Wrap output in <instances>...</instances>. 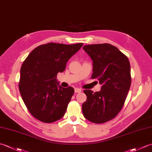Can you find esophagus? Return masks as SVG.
I'll list each match as a JSON object with an SVG mask.
<instances>
[{"label": "esophagus", "instance_id": "esophagus-1", "mask_svg": "<svg viewBox=\"0 0 152 152\" xmlns=\"http://www.w3.org/2000/svg\"><path fill=\"white\" fill-rule=\"evenodd\" d=\"M74 91H75V93H80L82 92V89L79 88H75L74 89Z\"/></svg>", "mask_w": 152, "mask_h": 152}]
</instances>
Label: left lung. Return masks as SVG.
I'll return each mask as SVG.
<instances>
[{
	"label": "left lung",
	"instance_id": "obj_1",
	"mask_svg": "<svg viewBox=\"0 0 152 152\" xmlns=\"http://www.w3.org/2000/svg\"><path fill=\"white\" fill-rule=\"evenodd\" d=\"M82 48L93 61L91 78L102 86L99 91H83L87 100L82 104L83 114L90 121L102 124L115 118L124 104L131 83L130 63L111 44L86 45Z\"/></svg>",
	"mask_w": 152,
	"mask_h": 152
}]
</instances>
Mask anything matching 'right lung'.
Instances as JSON below:
<instances>
[{
    "label": "right lung",
    "instance_id": "obj_1",
    "mask_svg": "<svg viewBox=\"0 0 152 152\" xmlns=\"http://www.w3.org/2000/svg\"><path fill=\"white\" fill-rule=\"evenodd\" d=\"M83 46L48 43L35 48L23 63L19 89L28 110L35 118L52 123L62 118L74 93L59 85L57 74Z\"/></svg>",
    "mask_w": 152,
    "mask_h": 152
}]
</instances>
